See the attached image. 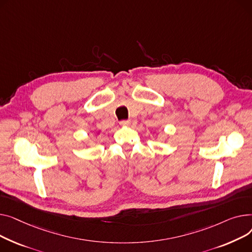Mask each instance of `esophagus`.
Masks as SVG:
<instances>
[{
  "label": "esophagus",
  "instance_id": "1",
  "mask_svg": "<svg viewBox=\"0 0 252 252\" xmlns=\"http://www.w3.org/2000/svg\"><path fill=\"white\" fill-rule=\"evenodd\" d=\"M129 124H130V120H123L120 122V125H122V126H126Z\"/></svg>",
  "mask_w": 252,
  "mask_h": 252
}]
</instances>
